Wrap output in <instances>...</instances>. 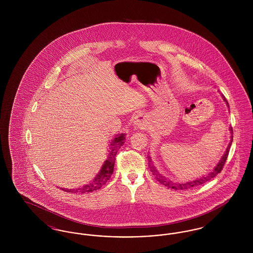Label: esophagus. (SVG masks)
<instances>
[{"label":"esophagus","instance_id":"obj_1","mask_svg":"<svg viewBox=\"0 0 253 253\" xmlns=\"http://www.w3.org/2000/svg\"><path fill=\"white\" fill-rule=\"evenodd\" d=\"M135 122H136L135 124H137L138 126H142V125H143V124H142V121H141V120H136Z\"/></svg>","mask_w":253,"mask_h":253}]
</instances>
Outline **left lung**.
I'll use <instances>...</instances> for the list:
<instances>
[{"label": "left lung", "instance_id": "obj_1", "mask_svg": "<svg viewBox=\"0 0 253 253\" xmlns=\"http://www.w3.org/2000/svg\"><path fill=\"white\" fill-rule=\"evenodd\" d=\"M222 96H223L224 100L227 102V105L229 106V103H228L226 97L224 96V95H222ZM230 132H231V134L233 133V131H232V128H231V127H230ZM232 137H233V136L231 135V140H230L229 146H228V148H227V150H226V153L224 154V156L220 159V161H219V163L217 164L216 167L212 169V171H211V172L208 173L206 176H203V177H201V178H198V179H195V180L189 181V182H186V183H173L172 181L166 179L163 175H161V174L157 171L156 167H154V165L152 164L151 157H148V158H149V168L151 169V171L153 172V174L155 175V177L157 178V181L160 182L161 184L165 185V186L168 187V188L173 189V190H182V191H183V190L192 189L193 187L202 185V184H204L206 182H208V181L214 178L218 173L221 172V170L224 168V165H225V163H226V160H227V158H228V156H229V148H230V146H231Z\"/></svg>", "mask_w": 253, "mask_h": 253}]
</instances>
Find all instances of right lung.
Masks as SVG:
<instances>
[{"instance_id":"right-lung-1","label":"right lung","mask_w":253,"mask_h":253,"mask_svg":"<svg viewBox=\"0 0 253 253\" xmlns=\"http://www.w3.org/2000/svg\"><path fill=\"white\" fill-rule=\"evenodd\" d=\"M124 139H125V134L121 133L118 134L114 140L111 143V150H110V154H109L108 158L106 159V161L104 162L102 168L100 169V171L97 173L95 179L92 181L90 184H87L82 188H78V189H70V190H65V189H61L67 193H92L94 191H96L98 189H100L104 184H106V182L111 178V175L114 171V166H115V160H116V156L118 154V151L121 149V146L124 143Z\"/></svg>"}]
</instances>
